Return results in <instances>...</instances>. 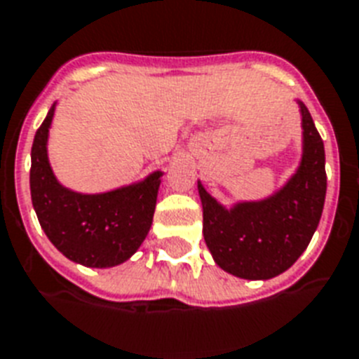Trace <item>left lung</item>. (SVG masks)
<instances>
[{"mask_svg": "<svg viewBox=\"0 0 359 359\" xmlns=\"http://www.w3.org/2000/svg\"><path fill=\"white\" fill-rule=\"evenodd\" d=\"M304 156L297 174L274 196L224 209L198 183L203 239L215 263L233 276L269 280L287 271L308 248L326 196L325 144L300 103Z\"/></svg>", "mask_w": 359, "mask_h": 359, "instance_id": "1", "label": "left lung"}]
</instances>
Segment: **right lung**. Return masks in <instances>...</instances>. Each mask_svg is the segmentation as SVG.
<instances>
[{"instance_id": "right-lung-1", "label": "right lung", "mask_w": 359, "mask_h": 359, "mask_svg": "<svg viewBox=\"0 0 359 359\" xmlns=\"http://www.w3.org/2000/svg\"><path fill=\"white\" fill-rule=\"evenodd\" d=\"M53 107L31 148V200L48 239L68 259L85 266H114L133 256L150 231L161 172L103 194H79L57 182L48 163Z\"/></svg>"}]
</instances>
